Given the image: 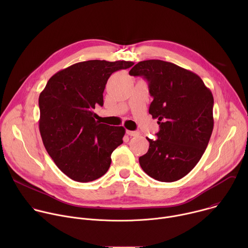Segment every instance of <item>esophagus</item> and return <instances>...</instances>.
Instances as JSON below:
<instances>
[{
  "mask_svg": "<svg viewBox=\"0 0 248 248\" xmlns=\"http://www.w3.org/2000/svg\"><path fill=\"white\" fill-rule=\"evenodd\" d=\"M126 134L129 136H137L139 134L138 131H133V130H126Z\"/></svg>",
  "mask_w": 248,
  "mask_h": 248,
  "instance_id": "esophagus-1",
  "label": "esophagus"
}]
</instances>
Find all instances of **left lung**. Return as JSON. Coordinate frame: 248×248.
<instances>
[{
    "mask_svg": "<svg viewBox=\"0 0 248 248\" xmlns=\"http://www.w3.org/2000/svg\"><path fill=\"white\" fill-rule=\"evenodd\" d=\"M133 77H143L153 97L149 114L158 119L156 139L147 138L149 149L139 164L151 178L179 181L199 162L213 131L214 98L194 73L161 60L136 63Z\"/></svg>",
    "mask_w": 248,
    "mask_h": 248,
    "instance_id": "8db88e82",
    "label": "left lung"
}]
</instances>
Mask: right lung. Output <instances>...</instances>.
Returning <instances> with one entry per match:
<instances>
[{
  "instance_id": "1",
  "label": "right lung",
  "mask_w": 248,
  "mask_h": 248,
  "mask_svg": "<svg viewBox=\"0 0 248 248\" xmlns=\"http://www.w3.org/2000/svg\"><path fill=\"white\" fill-rule=\"evenodd\" d=\"M132 62L92 60L55 74L39 96V129L44 146L58 168L79 183L95 181L110 168L113 151L125 129L95 121V106L111 75Z\"/></svg>"
}]
</instances>
